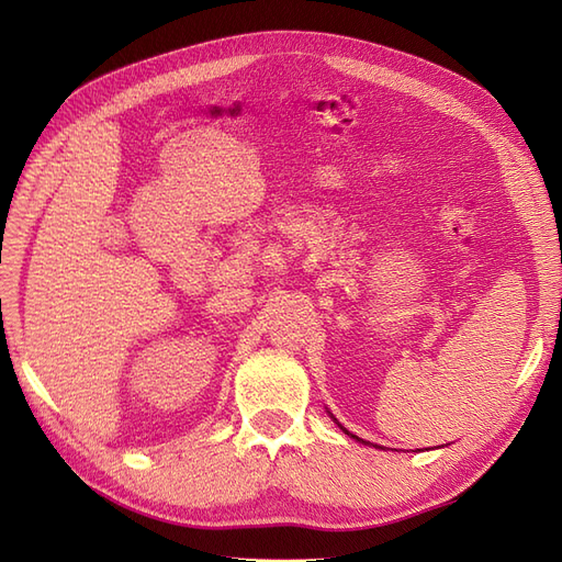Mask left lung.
Masks as SVG:
<instances>
[{
  "label": "left lung",
  "mask_w": 562,
  "mask_h": 562,
  "mask_svg": "<svg viewBox=\"0 0 562 562\" xmlns=\"http://www.w3.org/2000/svg\"><path fill=\"white\" fill-rule=\"evenodd\" d=\"M345 431H347V429H345ZM347 434H349V431H347ZM349 436H351V438H356V440H361V443H366V440H363V438H359V436H353V434H349Z\"/></svg>",
  "instance_id": "1"
}]
</instances>
